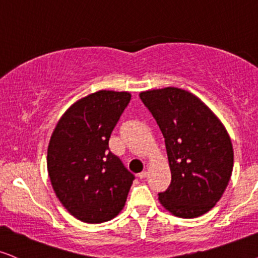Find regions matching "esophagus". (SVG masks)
<instances>
[{"instance_id":"obj_1","label":"esophagus","mask_w":258,"mask_h":258,"mask_svg":"<svg viewBox=\"0 0 258 258\" xmlns=\"http://www.w3.org/2000/svg\"><path fill=\"white\" fill-rule=\"evenodd\" d=\"M147 174H148L147 171H146V170L142 171V172L139 173V178H140V179H145V178L147 177Z\"/></svg>"}]
</instances>
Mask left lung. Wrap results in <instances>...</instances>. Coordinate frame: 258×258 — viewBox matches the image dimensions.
Masks as SVG:
<instances>
[{"label":"left lung","instance_id":"1","mask_svg":"<svg viewBox=\"0 0 258 258\" xmlns=\"http://www.w3.org/2000/svg\"><path fill=\"white\" fill-rule=\"evenodd\" d=\"M140 98L163 133L172 177L159 202L174 217H201L221 199L233 170L226 128L199 97L182 88L145 91Z\"/></svg>","mask_w":258,"mask_h":258}]
</instances>
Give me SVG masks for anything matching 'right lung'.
Listing matches in <instances>:
<instances>
[{
    "instance_id": "right-lung-1",
    "label": "right lung",
    "mask_w": 258,
    "mask_h": 258,
    "mask_svg": "<svg viewBox=\"0 0 258 258\" xmlns=\"http://www.w3.org/2000/svg\"><path fill=\"white\" fill-rule=\"evenodd\" d=\"M132 99L129 92L101 90L62 114L47 147V172L57 199L87 224L109 221L125 205L134 180L109 149L111 133Z\"/></svg>"
}]
</instances>
